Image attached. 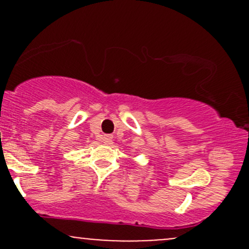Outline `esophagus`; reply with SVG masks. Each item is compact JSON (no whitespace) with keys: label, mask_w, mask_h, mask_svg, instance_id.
Returning <instances> with one entry per match:
<instances>
[{"label":"esophagus","mask_w":249,"mask_h":249,"mask_svg":"<svg viewBox=\"0 0 249 249\" xmlns=\"http://www.w3.org/2000/svg\"><path fill=\"white\" fill-rule=\"evenodd\" d=\"M102 142H104L105 145H110L112 142V136H104L102 138Z\"/></svg>","instance_id":"34e87169"}]
</instances>
